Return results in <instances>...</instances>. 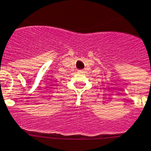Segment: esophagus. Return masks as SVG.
Masks as SVG:
<instances>
[{
  "label": "esophagus",
  "mask_w": 151,
  "mask_h": 151,
  "mask_svg": "<svg viewBox=\"0 0 151 151\" xmlns=\"http://www.w3.org/2000/svg\"><path fill=\"white\" fill-rule=\"evenodd\" d=\"M80 71H82V72H84L86 71V69H81V70H79Z\"/></svg>",
  "instance_id": "1"
}]
</instances>
